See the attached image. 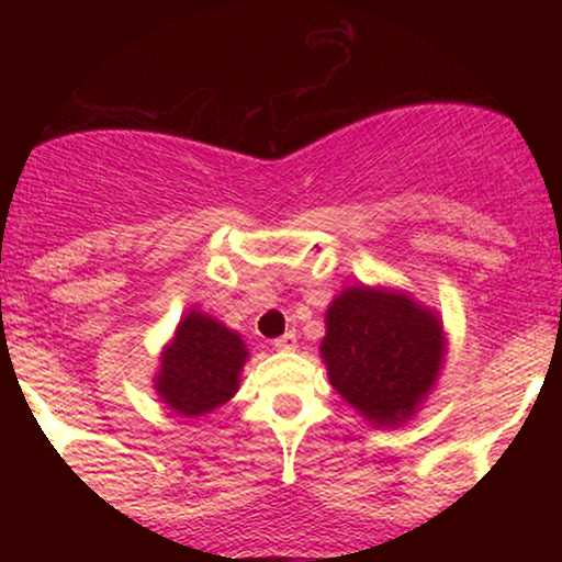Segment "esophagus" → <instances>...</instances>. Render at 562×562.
I'll return each instance as SVG.
<instances>
[{"label": "esophagus", "instance_id": "34e87169", "mask_svg": "<svg viewBox=\"0 0 562 562\" xmlns=\"http://www.w3.org/2000/svg\"><path fill=\"white\" fill-rule=\"evenodd\" d=\"M295 344H299V335H295V330H290L285 335H280V338H274L277 351H293Z\"/></svg>", "mask_w": 562, "mask_h": 562}]
</instances>
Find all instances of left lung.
I'll return each mask as SVG.
<instances>
[{
    "label": "left lung",
    "instance_id": "1",
    "mask_svg": "<svg viewBox=\"0 0 562 562\" xmlns=\"http://www.w3.org/2000/svg\"><path fill=\"white\" fill-rule=\"evenodd\" d=\"M325 322L322 359L333 389L367 420H406L441 370L443 335L434 312L398 293L348 288Z\"/></svg>",
    "mask_w": 562,
    "mask_h": 562
}]
</instances>
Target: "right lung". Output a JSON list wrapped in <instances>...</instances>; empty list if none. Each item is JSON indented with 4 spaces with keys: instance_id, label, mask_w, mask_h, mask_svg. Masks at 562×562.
Returning <instances> with one entry per match:
<instances>
[{
    "instance_id": "obj_1",
    "label": "right lung",
    "mask_w": 562,
    "mask_h": 562,
    "mask_svg": "<svg viewBox=\"0 0 562 562\" xmlns=\"http://www.w3.org/2000/svg\"><path fill=\"white\" fill-rule=\"evenodd\" d=\"M245 351L240 335L205 314H187L164 351L156 389L171 409L195 417L235 396Z\"/></svg>"
}]
</instances>
